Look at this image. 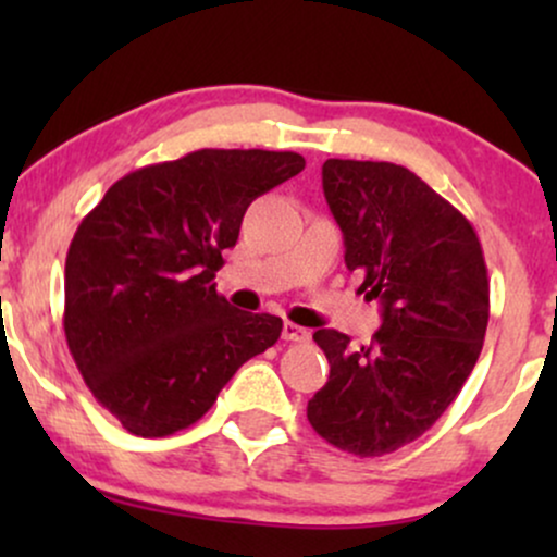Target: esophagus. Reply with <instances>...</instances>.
Returning <instances> with one entry per match:
<instances>
[{"label":"esophagus","mask_w":557,"mask_h":557,"mask_svg":"<svg viewBox=\"0 0 557 557\" xmlns=\"http://www.w3.org/2000/svg\"><path fill=\"white\" fill-rule=\"evenodd\" d=\"M283 337H285L287 343H309L311 341V332L306 330V327H298V324H293V322H285Z\"/></svg>","instance_id":"1"}]
</instances>
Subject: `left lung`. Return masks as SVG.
I'll return each instance as SVG.
<instances>
[{
	"label": "left lung",
	"mask_w": 557,
	"mask_h": 557,
	"mask_svg": "<svg viewBox=\"0 0 557 557\" xmlns=\"http://www.w3.org/2000/svg\"><path fill=\"white\" fill-rule=\"evenodd\" d=\"M322 188L382 327L361 348L314 332L330 380L306 417L345 453L385 456L430 430L469 380L490 319L487 264L471 222L400 164L327 159Z\"/></svg>",
	"instance_id": "1"
}]
</instances>
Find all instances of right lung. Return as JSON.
<instances>
[{"label":"right lung","instance_id":"1","mask_svg":"<svg viewBox=\"0 0 557 557\" xmlns=\"http://www.w3.org/2000/svg\"><path fill=\"white\" fill-rule=\"evenodd\" d=\"M306 168L296 151L201 149L120 177L75 230L65 337L94 398L138 437L196 424L283 319L216 293L251 201Z\"/></svg>","mask_w":557,"mask_h":557}]
</instances>
